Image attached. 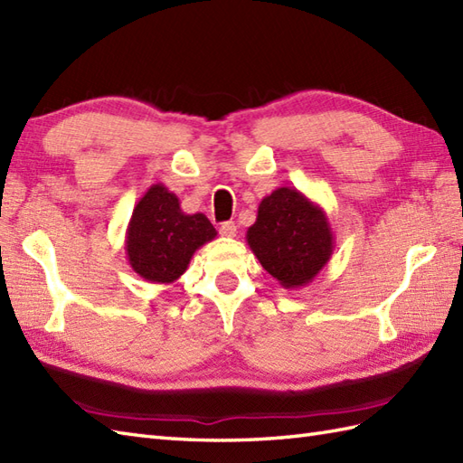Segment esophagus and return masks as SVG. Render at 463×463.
<instances>
[{
  "label": "esophagus",
  "mask_w": 463,
  "mask_h": 463,
  "mask_svg": "<svg viewBox=\"0 0 463 463\" xmlns=\"http://www.w3.org/2000/svg\"><path fill=\"white\" fill-rule=\"evenodd\" d=\"M219 232H221L222 236H236V224H234L232 221L222 222L221 227H219Z\"/></svg>",
  "instance_id": "obj_1"
}]
</instances>
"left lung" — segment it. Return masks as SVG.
<instances>
[{
  "label": "left lung",
  "instance_id": "8db88e82",
  "mask_svg": "<svg viewBox=\"0 0 463 463\" xmlns=\"http://www.w3.org/2000/svg\"><path fill=\"white\" fill-rule=\"evenodd\" d=\"M246 242L278 284L298 289L324 270L335 236L327 213L317 203L294 187H280L260 201Z\"/></svg>",
  "mask_w": 463,
  "mask_h": 463
}]
</instances>
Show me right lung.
I'll use <instances>...</instances> for the list:
<instances>
[{
	"label": "right lung",
	"instance_id": "add662e5",
	"mask_svg": "<svg viewBox=\"0 0 463 463\" xmlns=\"http://www.w3.org/2000/svg\"><path fill=\"white\" fill-rule=\"evenodd\" d=\"M217 231L203 213L181 211L179 199L164 183H154L134 207L126 229V254L132 270L152 284H174L193 254Z\"/></svg>",
	"mask_w": 463,
	"mask_h": 463
}]
</instances>
